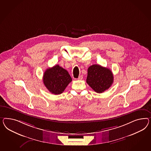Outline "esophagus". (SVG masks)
Listing matches in <instances>:
<instances>
[{"instance_id":"esophagus-1","label":"esophagus","mask_w":151,"mask_h":151,"mask_svg":"<svg viewBox=\"0 0 151 151\" xmlns=\"http://www.w3.org/2000/svg\"><path fill=\"white\" fill-rule=\"evenodd\" d=\"M83 78V76H82V75H80L79 76V77L78 78V80H81Z\"/></svg>"}]
</instances>
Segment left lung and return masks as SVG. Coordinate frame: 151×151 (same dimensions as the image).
<instances>
[{
    "label": "left lung",
    "instance_id": "1",
    "mask_svg": "<svg viewBox=\"0 0 151 151\" xmlns=\"http://www.w3.org/2000/svg\"><path fill=\"white\" fill-rule=\"evenodd\" d=\"M86 82L96 92L101 93L108 90L113 83V74L111 70L97 64L90 66L88 69Z\"/></svg>",
    "mask_w": 151,
    "mask_h": 151
}]
</instances>
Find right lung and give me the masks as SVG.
I'll use <instances>...</instances> for the list:
<instances>
[{
	"instance_id": "right-lung-1",
	"label": "right lung",
	"mask_w": 151,
	"mask_h": 151,
	"mask_svg": "<svg viewBox=\"0 0 151 151\" xmlns=\"http://www.w3.org/2000/svg\"><path fill=\"white\" fill-rule=\"evenodd\" d=\"M43 81L50 92L54 94H60L72 81V78L67 70L56 65L45 70Z\"/></svg>"
}]
</instances>
